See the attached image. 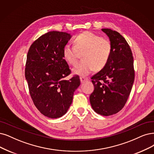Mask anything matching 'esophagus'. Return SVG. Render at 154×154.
Returning a JSON list of instances; mask_svg holds the SVG:
<instances>
[{
    "label": "esophagus",
    "instance_id": "obj_1",
    "mask_svg": "<svg viewBox=\"0 0 154 154\" xmlns=\"http://www.w3.org/2000/svg\"><path fill=\"white\" fill-rule=\"evenodd\" d=\"M80 80H81V83H83V82H84L88 81V78H86V77H80Z\"/></svg>",
    "mask_w": 154,
    "mask_h": 154
}]
</instances>
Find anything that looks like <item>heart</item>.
<instances>
[{
    "label": "heart",
    "instance_id": "heart-1",
    "mask_svg": "<svg viewBox=\"0 0 154 154\" xmlns=\"http://www.w3.org/2000/svg\"><path fill=\"white\" fill-rule=\"evenodd\" d=\"M73 45H66L63 49L65 60L75 65L82 54L83 60L73 68V73L86 76L94 69L100 70L106 65L112 54V44L109 39L90 32H85L73 38Z\"/></svg>",
    "mask_w": 154,
    "mask_h": 154
}]
</instances>
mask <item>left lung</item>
Returning <instances> with one entry per match:
<instances>
[{
    "label": "left lung",
    "instance_id": "left-lung-1",
    "mask_svg": "<svg viewBox=\"0 0 154 154\" xmlns=\"http://www.w3.org/2000/svg\"><path fill=\"white\" fill-rule=\"evenodd\" d=\"M101 30L109 37L112 51L106 65L91 77L94 89L89 100L94 112L109 116L122 109L131 91L134 61L131 49L120 33L109 28Z\"/></svg>",
    "mask_w": 154,
    "mask_h": 154
}]
</instances>
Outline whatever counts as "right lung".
<instances>
[{"mask_svg": "<svg viewBox=\"0 0 154 154\" xmlns=\"http://www.w3.org/2000/svg\"><path fill=\"white\" fill-rule=\"evenodd\" d=\"M71 37L66 32H49L33 42L27 54L25 73L30 96L39 112L51 119L65 114L81 84L78 75L65 79L71 70L63 49Z\"/></svg>", "mask_w": 154, "mask_h": 154, "instance_id": "right-lung-1", "label": "right lung"}]
</instances>
